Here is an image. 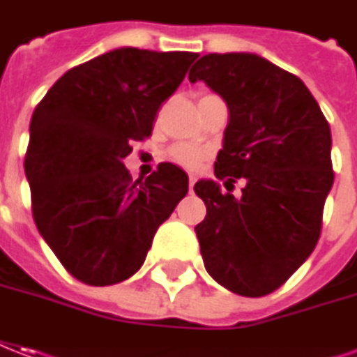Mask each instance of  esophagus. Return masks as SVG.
I'll return each mask as SVG.
<instances>
[{"instance_id": "esophagus-1", "label": "esophagus", "mask_w": 357, "mask_h": 357, "mask_svg": "<svg viewBox=\"0 0 357 357\" xmlns=\"http://www.w3.org/2000/svg\"><path fill=\"white\" fill-rule=\"evenodd\" d=\"M194 183H196V176H194V174H190V176H188V190H190V192H192Z\"/></svg>"}]
</instances>
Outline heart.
<instances>
[{"instance_id": "1", "label": "heart", "mask_w": 357, "mask_h": 357, "mask_svg": "<svg viewBox=\"0 0 357 357\" xmlns=\"http://www.w3.org/2000/svg\"><path fill=\"white\" fill-rule=\"evenodd\" d=\"M208 155L210 151L206 147L194 146V144H174L167 151V157L173 163L186 167V169H198L208 159Z\"/></svg>"}]
</instances>
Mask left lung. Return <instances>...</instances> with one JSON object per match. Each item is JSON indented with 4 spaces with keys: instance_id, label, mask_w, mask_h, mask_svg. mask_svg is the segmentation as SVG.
Returning <instances> with one entry per match:
<instances>
[{
    "instance_id": "1",
    "label": "left lung",
    "mask_w": 357,
    "mask_h": 357,
    "mask_svg": "<svg viewBox=\"0 0 357 357\" xmlns=\"http://www.w3.org/2000/svg\"><path fill=\"white\" fill-rule=\"evenodd\" d=\"M229 108L213 181L194 192L206 204L196 225L204 266L218 284L245 297L276 291L317 247L324 200L334 183L331 126L297 75L257 54H208L192 66Z\"/></svg>"
}]
</instances>
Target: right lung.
Wrapping results in <instances>:
<instances>
[{"label":"right lung","mask_w":357,"mask_h":357,"mask_svg":"<svg viewBox=\"0 0 357 357\" xmlns=\"http://www.w3.org/2000/svg\"><path fill=\"white\" fill-rule=\"evenodd\" d=\"M196 58L118 48L66 71L34 108L24 155L34 223L87 286L134 276L155 231L188 192L176 165L159 163L146 181H132L122 161L151 136L157 110Z\"/></svg>","instance_id":"obj_1"}]
</instances>
